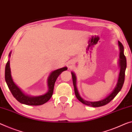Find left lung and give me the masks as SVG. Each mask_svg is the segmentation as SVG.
<instances>
[{"label":"left lung","instance_id":"1","mask_svg":"<svg viewBox=\"0 0 132 132\" xmlns=\"http://www.w3.org/2000/svg\"><path fill=\"white\" fill-rule=\"evenodd\" d=\"M119 48H120V55H119V66H120V72L119 75V78L117 81V83L116 86L115 87L114 90L111 92L109 96H107L106 98L103 99V100L97 101H86L81 97L79 94L77 88L76 86V76L75 75L74 72H71L72 78L73 85L74 87V92L78 100L81 101L84 104H86L87 106H92L94 107H101L104 106L107 104H108L109 102L113 100L114 97L116 96V95L118 94L119 92L121 90L122 88L123 85L124 84L125 81V71L126 68V58L124 55V47L120 41H118Z\"/></svg>","mask_w":132,"mask_h":132}]
</instances>
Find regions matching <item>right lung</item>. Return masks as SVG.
Returning a JSON list of instances; mask_svg holds the SVG:
<instances>
[{
	"label": "right lung",
	"instance_id": "1",
	"mask_svg": "<svg viewBox=\"0 0 132 132\" xmlns=\"http://www.w3.org/2000/svg\"><path fill=\"white\" fill-rule=\"evenodd\" d=\"M11 52L9 53V57L11 56ZM67 70V67H65L54 70L51 73L48 78V92L45 94L39 96H31L29 95L26 94L16 85L11 76L9 60H8L5 67V81L12 95L19 102L22 104L29 105V106H39L47 102L51 98L53 94L54 84L56 80L62 72Z\"/></svg>",
	"mask_w": 132,
	"mask_h": 132
}]
</instances>
